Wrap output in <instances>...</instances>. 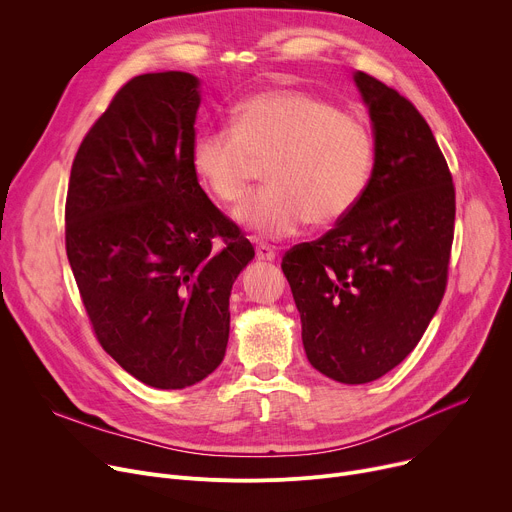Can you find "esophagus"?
I'll list each match as a JSON object with an SVG mask.
<instances>
[{"instance_id": "obj_1", "label": "esophagus", "mask_w": 512, "mask_h": 512, "mask_svg": "<svg viewBox=\"0 0 512 512\" xmlns=\"http://www.w3.org/2000/svg\"><path fill=\"white\" fill-rule=\"evenodd\" d=\"M255 253H257V259H261V261H274L276 259V249L269 247V245H257Z\"/></svg>"}]
</instances>
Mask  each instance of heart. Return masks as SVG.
<instances>
[{
	"mask_svg": "<svg viewBox=\"0 0 512 512\" xmlns=\"http://www.w3.org/2000/svg\"><path fill=\"white\" fill-rule=\"evenodd\" d=\"M374 160L377 142L366 119L300 90L245 98L234 107L232 127L203 131L191 150L195 177L224 206L243 199L257 162H265L269 185L236 214L261 238L350 216L370 187Z\"/></svg>",
	"mask_w": 512,
	"mask_h": 512,
	"instance_id": "obj_1",
	"label": "heart"
}]
</instances>
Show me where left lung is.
<instances>
[{
    "label": "left lung",
    "instance_id": "8db88e82",
    "mask_svg": "<svg viewBox=\"0 0 512 512\" xmlns=\"http://www.w3.org/2000/svg\"><path fill=\"white\" fill-rule=\"evenodd\" d=\"M354 82L377 142L370 187L282 259L306 358L346 385L381 379L418 346L445 296L455 232L453 177L426 119L377 78Z\"/></svg>",
    "mask_w": 512,
    "mask_h": 512
}]
</instances>
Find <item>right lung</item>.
I'll return each mask as SVG.
<instances>
[{"label":"right lung","mask_w":512,"mask_h":512,"mask_svg":"<svg viewBox=\"0 0 512 512\" xmlns=\"http://www.w3.org/2000/svg\"><path fill=\"white\" fill-rule=\"evenodd\" d=\"M199 102L187 72L129 80L86 133L67 187L65 251L96 339L156 389L220 366L230 290L255 257L193 173Z\"/></svg>","instance_id":"add662e5"}]
</instances>
